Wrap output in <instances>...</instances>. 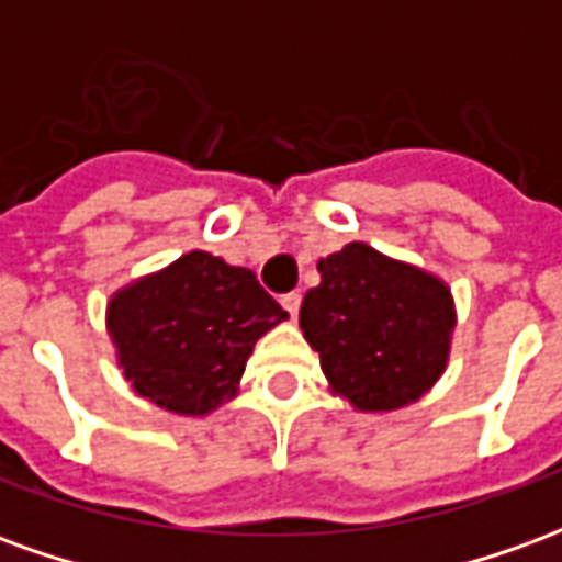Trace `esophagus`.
Returning <instances> with one entry per match:
<instances>
[{
    "mask_svg": "<svg viewBox=\"0 0 562 562\" xmlns=\"http://www.w3.org/2000/svg\"><path fill=\"white\" fill-rule=\"evenodd\" d=\"M280 304L289 310V316H297V310H301V292H289V294H282L280 297Z\"/></svg>",
    "mask_w": 562,
    "mask_h": 562,
    "instance_id": "esophagus-1",
    "label": "esophagus"
}]
</instances>
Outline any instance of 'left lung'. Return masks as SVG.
<instances>
[{
	"label": "left lung",
	"instance_id": "left-lung-1",
	"mask_svg": "<svg viewBox=\"0 0 562 562\" xmlns=\"http://www.w3.org/2000/svg\"><path fill=\"white\" fill-rule=\"evenodd\" d=\"M318 273L301 304V330L330 391L361 413H391L434 389L454 330L446 282L367 244L322 258Z\"/></svg>",
	"mask_w": 562,
	"mask_h": 562
}]
</instances>
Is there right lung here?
Wrapping results in <instances>:
<instances>
[{"label": "right lung", "mask_w": 562, "mask_h": 562, "mask_svg": "<svg viewBox=\"0 0 562 562\" xmlns=\"http://www.w3.org/2000/svg\"><path fill=\"white\" fill-rule=\"evenodd\" d=\"M285 318L252 270L195 249L120 289L108 334L140 397L173 415H207L237 394L256 340Z\"/></svg>", "instance_id": "1"}]
</instances>
